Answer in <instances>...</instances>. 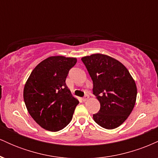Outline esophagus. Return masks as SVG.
<instances>
[{
	"instance_id": "34e87169",
	"label": "esophagus",
	"mask_w": 158,
	"mask_h": 158,
	"mask_svg": "<svg viewBox=\"0 0 158 158\" xmlns=\"http://www.w3.org/2000/svg\"><path fill=\"white\" fill-rule=\"evenodd\" d=\"M88 97H88V94H86V95H85V97L82 98V100L84 101V102H85V101H86V100H88Z\"/></svg>"
}]
</instances>
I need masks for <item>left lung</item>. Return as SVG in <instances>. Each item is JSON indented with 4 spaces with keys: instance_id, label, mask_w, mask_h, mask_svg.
Here are the masks:
<instances>
[{
    "instance_id": "obj_1",
    "label": "left lung",
    "mask_w": 158,
    "mask_h": 158,
    "mask_svg": "<svg viewBox=\"0 0 158 158\" xmlns=\"http://www.w3.org/2000/svg\"><path fill=\"white\" fill-rule=\"evenodd\" d=\"M81 61L93 81V94L100 102L94 121L106 129L117 128L135 107L137 92L133 78L122 63L106 55L93 54Z\"/></svg>"
}]
</instances>
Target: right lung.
I'll return each mask as SVG.
<instances>
[{
  "label": "right lung",
  "instance_id": "add662e5",
  "mask_svg": "<svg viewBox=\"0 0 158 158\" xmlns=\"http://www.w3.org/2000/svg\"><path fill=\"white\" fill-rule=\"evenodd\" d=\"M76 58L51 56L32 70L23 89L29 114L40 126L50 131L63 129L70 122L79 101L67 87L69 70Z\"/></svg>",
  "mask_w": 158,
  "mask_h": 158
}]
</instances>
